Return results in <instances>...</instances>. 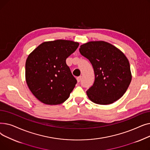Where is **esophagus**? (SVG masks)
Wrapping results in <instances>:
<instances>
[{
  "label": "esophagus",
  "instance_id": "obj_1",
  "mask_svg": "<svg viewBox=\"0 0 150 150\" xmlns=\"http://www.w3.org/2000/svg\"><path fill=\"white\" fill-rule=\"evenodd\" d=\"M81 76H78V77L76 78V80L78 83H79L81 81Z\"/></svg>",
  "mask_w": 150,
  "mask_h": 150
}]
</instances>
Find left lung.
<instances>
[{
	"label": "left lung",
	"mask_w": 150,
	"mask_h": 150,
	"mask_svg": "<svg viewBox=\"0 0 150 150\" xmlns=\"http://www.w3.org/2000/svg\"><path fill=\"white\" fill-rule=\"evenodd\" d=\"M92 65L95 81L86 91L91 101L98 105H109L120 99L132 79L128 58L116 47L98 41L83 44L79 49Z\"/></svg>",
	"instance_id": "obj_1"
}]
</instances>
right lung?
Instances as JSON below:
<instances>
[{
	"instance_id": "1",
	"label": "right lung",
	"mask_w": 150,
	"mask_h": 150,
	"mask_svg": "<svg viewBox=\"0 0 150 150\" xmlns=\"http://www.w3.org/2000/svg\"><path fill=\"white\" fill-rule=\"evenodd\" d=\"M79 43L58 39L42 42L29 54L25 80L35 97L49 105L61 104L69 97L76 80L66 64V58Z\"/></svg>"
}]
</instances>
